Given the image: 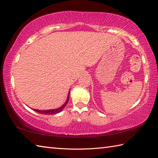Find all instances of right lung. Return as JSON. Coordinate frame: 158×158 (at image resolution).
Returning a JSON list of instances; mask_svg holds the SVG:
<instances>
[{"instance_id": "right-lung-1", "label": "right lung", "mask_w": 158, "mask_h": 158, "mask_svg": "<svg viewBox=\"0 0 158 158\" xmlns=\"http://www.w3.org/2000/svg\"><path fill=\"white\" fill-rule=\"evenodd\" d=\"M69 94L70 93L69 92L68 94V97H67V99L66 100V102L64 104H63V105H62L58 109H49V110H38V109H33L35 111H36L37 113H41V114H45V115H52V114H56L61 112L62 110L64 108L65 106L66 105L67 102H68L69 100Z\"/></svg>"}]
</instances>
